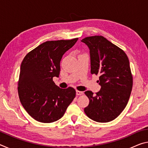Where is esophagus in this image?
I'll return each mask as SVG.
<instances>
[{"label": "esophagus", "mask_w": 148, "mask_h": 148, "mask_svg": "<svg viewBox=\"0 0 148 148\" xmlns=\"http://www.w3.org/2000/svg\"><path fill=\"white\" fill-rule=\"evenodd\" d=\"M83 94H84V92L80 91H76V95H77V96H79V95H82Z\"/></svg>", "instance_id": "1"}]
</instances>
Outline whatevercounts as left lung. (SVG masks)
<instances>
[{
    "label": "left lung",
    "instance_id": "obj_1",
    "mask_svg": "<svg viewBox=\"0 0 148 148\" xmlns=\"http://www.w3.org/2000/svg\"><path fill=\"white\" fill-rule=\"evenodd\" d=\"M91 57V73L99 75L101 89L93 94L85 92L89 99L84 108L87 116L99 123L111 121L126 107L131 93L133 79L128 57L123 50L96 35L86 37Z\"/></svg>",
    "mask_w": 148,
    "mask_h": 148
}]
</instances>
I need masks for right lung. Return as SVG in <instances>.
<instances>
[{
  "instance_id": "right-lung-1",
  "label": "right lung",
  "mask_w": 148,
  "mask_h": 148,
  "mask_svg": "<svg viewBox=\"0 0 148 148\" xmlns=\"http://www.w3.org/2000/svg\"><path fill=\"white\" fill-rule=\"evenodd\" d=\"M77 39L45 42L24 57L17 91L22 106L36 121L53 123L61 119L76 97L73 87L59 88L53 77H59L62 56Z\"/></svg>"
}]
</instances>
